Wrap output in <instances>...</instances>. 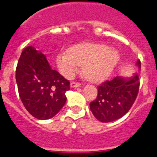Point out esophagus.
<instances>
[{
    "label": "esophagus",
    "mask_w": 157,
    "mask_h": 157,
    "mask_svg": "<svg viewBox=\"0 0 157 157\" xmlns=\"http://www.w3.org/2000/svg\"><path fill=\"white\" fill-rule=\"evenodd\" d=\"M80 83H78V82H71L70 83V87H80Z\"/></svg>",
    "instance_id": "esophagus-1"
}]
</instances>
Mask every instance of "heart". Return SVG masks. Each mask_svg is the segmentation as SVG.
I'll use <instances>...</instances> for the list:
<instances>
[{
  "mask_svg": "<svg viewBox=\"0 0 157 157\" xmlns=\"http://www.w3.org/2000/svg\"><path fill=\"white\" fill-rule=\"evenodd\" d=\"M119 61V53L106 45L99 43L76 44L68 52L56 57V65L61 74L70 78L80 66H83L84 77L92 82H100L112 75Z\"/></svg>",
  "mask_w": 157,
  "mask_h": 157,
  "instance_id": "heart-1",
  "label": "heart"
}]
</instances>
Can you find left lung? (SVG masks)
<instances>
[{
  "instance_id": "1",
  "label": "left lung",
  "mask_w": 157,
  "mask_h": 157,
  "mask_svg": "<svg viewBox=\"0 0 157 157\" xmlns=\"http://www.w3.org/2000/svg\"><path fill=\"white\" fill-rule=\"evenodd\" d=\"M136 65L141 68V63ZM140 77L135 74L130 78L115 77L98 87V96L90 103V108L95 118L101 122H111L121 118L134 104L140 89Z\"/></svg>"
}]
</instances>
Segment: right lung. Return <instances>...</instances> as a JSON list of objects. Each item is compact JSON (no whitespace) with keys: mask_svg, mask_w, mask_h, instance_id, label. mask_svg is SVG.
<instances>
[{"mask_svg":"<svg viewBox=\"0 0 157 157\" xmlns=\"http://www.w3.org/2000/svg\"><path fill=\"white\" fill-rule=\"evenodd\" d=\"M15 77L25 108L37 119L52 118L65 105L70 81L52 70L46 56L33 46L21 52Z\"/></svg>","mask_w":157,"mask_h":157,"instance_id":"add662e5","label":"right lung"}]
</instances>
